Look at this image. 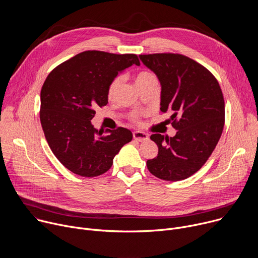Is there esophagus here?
<instances>
[{
    "label": "esophagus",
    "instance_id": "34e87169",
    "mask_svg": "<svg viewBox=\"0 0 258 258\" xmlns=\"http://www.w3.org/2000/svg\"><path fill=\"white\" fill-rule=\"evenodd\" d=\"M133 137L135 140L139 141V142H144L149 139V135L146 134L144 132H140V131H136L133 133Z\"/></svg>",
    "mask_w": 258,
    "mask_h": 258
}]
</instances>
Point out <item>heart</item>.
<instances>
[{
	"label": "heart",
	"mask_w": 258,
	"mask_h": 258,
	"mask_svg": "<svg viewBox=\"0 0 258 258\" xmlns=\"http://www.w3.org/2000/svg\"><path fill=\"white\" fill-rule=\"evenodd\" d=\"M153 80H156V79H155L154 75H152V73L147 72V71H142V72L138 73V76L136 77V84L140 85V84L149 82V81H153ZM121 82H122V78L121 77H117V78H115L111 82V84L109 85V88H108V97L109 98H113L114 97V95L116 94V92H117ZM134 119H138L137 115L134 116Z\"/></svg>",
	"instance_id": "1"
}]
</instances>
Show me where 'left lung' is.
Instances as JSON below:
<instances>
[{
	"label": "left lung",
	"instance_id": "8db88e82",
	"mask_svg": "<svg viewBox=\"0 0 258 258\" xmlns=\"http://www.w3.org/2000/svg\"><path fill=\"white\" fill-rule=\"evenodd\" d=\"M161 85L160 110L170 112L174 137L153 134L158 155L147 161L158 178L176 181L198 171L207 161L225 125V100L212 73L180 54L140 55Z\"/></svg>",
	"mask_w": 258,
	"mask_h": 258
}]
</instances>
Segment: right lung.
I'll use <instances>...</instances> for the list:
<instances>
[{"mask_svg":"<svg viewBox=\"0 0 258 258\" xmlns=\"http://www.w3.org/2000/svg\"><path fill=\"white\" fill-rule=\"evenodd\" d=\"M140 65L135 54L86 51L54 68L41 91L40 119L57 159L73 173L93 177L112 166L131 142L130 130H96L95 109L108 103V88L119 72Z\"/></svg>","mask_w":258,"mask_h":258,"instance_id":"right-lung-1","label":"right lung"}]
</instances>
